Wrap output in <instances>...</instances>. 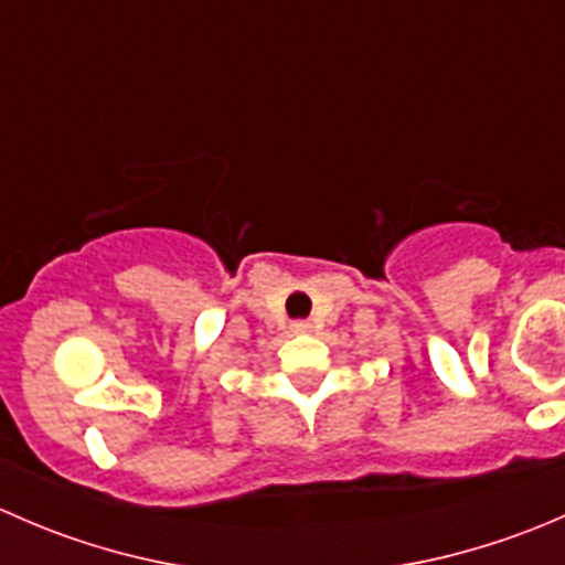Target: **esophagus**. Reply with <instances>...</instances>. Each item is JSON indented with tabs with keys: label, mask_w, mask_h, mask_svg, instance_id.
Instances as JSON below:
<instances>
[{
	"label": "esophagus",
	"mask_w": 565,
	"mask_h": 565,
	"mask_svg": "<svg viewBox=\"0 0 565 565\" xmlns=\"http://www.w3.org/2000/svg\"><path fill=\"white\" fill-rule=\"evenodd\" d=\"M289 328H292V333H309L311 322H309V319H295V322L289 324Z\"/></svg>",
	"instance_id": "34e87169"
}]
</instances>
